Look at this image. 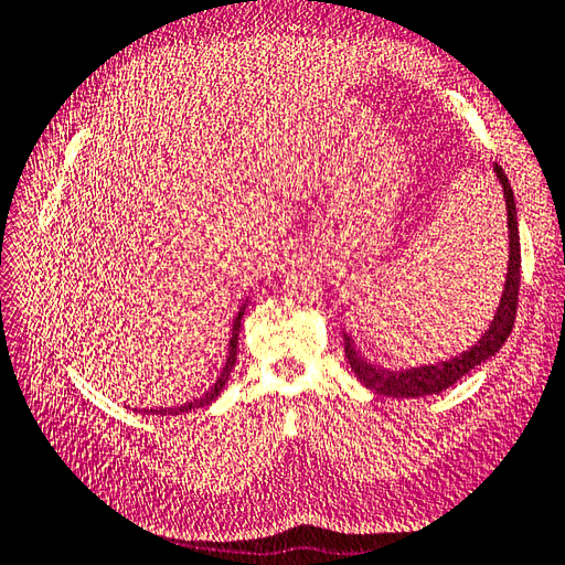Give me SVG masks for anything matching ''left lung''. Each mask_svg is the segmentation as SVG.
Segmentation results:
<instances>
[{
    "mask_svg": "<svg viewBox=\"0 0 565 565\" xmlns=\"http://www.w3.org/2000/svg\"><path fill=\"white\" fill-rule=\"evenodd\" d=\"M498 179L505 191L508 201V227H510V264H508V281L505 291H502V301L498 313L493 318V326L478 340L476 347L463 352L461 356L451 359V362H441L435 366H417V369H405V371H388L369 364L354 350L352 340L344 334V356L350 362L354 376L364 383L366 388L376 391L381 395H393V398H417V395H431L444 388L454 386L456 381L466 376L468 371L483 364L488 356H493L505 340L510 338L514 316H518V301H520V267H522V255H520V231H518V209H514V196L512 186L508 182V174L502 172V167L495 164Z\"/></svg>",
    "mask_w": 565,
    "mask_h": 565,
    "instance_id": "8db88e82",
    "label": "left lung"
}]
</instances>
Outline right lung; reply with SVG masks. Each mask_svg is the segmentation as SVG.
Here are the masks:
<instances>
[{
  "label": "right lung",
  "instance_id": "add662e5",
  "mask_svg": "<svg viewBox=\"0 0 565 565\" xmlns=\"http://www.w3.org/2000/svg\"><path fill=\"white\" fill-rule=\"evenodd\" d=\"M239 320H243V310H239L237 318H235L233 338H231V352H227L225 366H223V374L218 376V381L213 383V388H211L206 395H201V398H199V401H194V403L177 405V407H162V411H148L150 415H179V413H189V411H194V407H203V405H209L211 401L218 398L221 391H223V386H225V381L231 379V371H233V366H235V359H237V332H239Z\"/></svg>",
  "mask_w": 565,
  "mask_h": 565
}]
</instances>
